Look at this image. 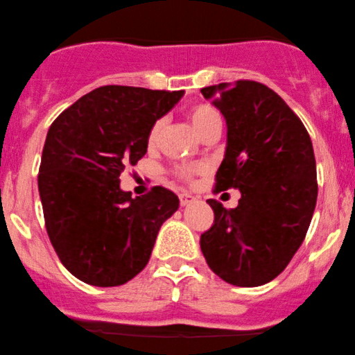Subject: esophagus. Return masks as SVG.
Wrapping results in <instances>:
<instances>
[{"mask_svg":"<svg viewBox=\"0 0 355 355\" xmlns=\"http://www.w3.org/2000/svg\"><path fill=\"white\" fill-rule=\"evenodd\" d=\"M196 200V197L194 196H191V194H179V202H181V207H186V205H189L191 204V202H194Z\"/></svg>","mask_w":355,"mask_h":355,"instance_id":"esophagus-1","label":"esophagus"}]
</instances>
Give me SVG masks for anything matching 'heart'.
I'll return each mask as SVG.
<instances>
[{
	"label": "heart",
	"instance_id": "heart-1",
	"mask_svg": "<svg viewBox=\"0 0 355 355\" xmlns=\"http://www.w3.org/2000/svg\"><path fill=\"white\" fill-rule=\"evenodd\" d=\"M187 117L191 121L194 130L199 133L202 138L214 132H220L222 128V116H220L218 109L214 107L211 104H196L192 105L191 109L187 110ZM164 128V119H158L153 125H151L148 132V145L155 146L159 141L161 133H163ZM202 166H184V168H176L174 169V174L182 181H189L192 178V174L200 173Z\"/></svg>",
	"mask_w": 355,
	"mask_h": 355
}]
</instances>
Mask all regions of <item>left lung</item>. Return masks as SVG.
<instances>
[{
	"mask_svg": "<svg viewBox=\"0 0 355 355\" xmlns=\"http://www.w3.org/2000/svg\"><path fill=\"white\" fill-rule=\"evenodd\" d=\"M227 121V151L215 191L238 189L236 209L209 199L214 225L200 234L209 268L225 282L257 287L277 277L305 239L318 196L316 161L305 125L262 83L202 87Z\"/></svg>",
	"mask_w": 355,
	"mask_h": 355,
	"instance_id": "left-lung-1",
	"label": "left lung"
}]
</instances>
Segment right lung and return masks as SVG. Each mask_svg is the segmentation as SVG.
<instances>
[{"instance_id":"1","label":"right lung","mask_w":355,"mask_h":355,"mask_svg":"<svg viewBox=\"0 0 355 355\" xmlns=\"http://www.w3.org/2000/svg\"><path fill=\"white\" fill-rule=\"evenodd\" d=\"M182 94L101 86L50 125L39 168L45 228L62 264L83 282L116 287L135 277L178 210L174 192L156 186L133 199L119 176L144 158L151 125Z\"/></svg>"}]
</instances>
